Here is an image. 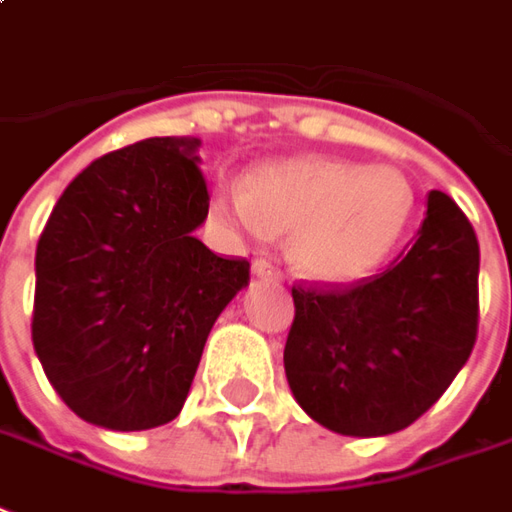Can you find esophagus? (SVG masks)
Returning <instances> with one entry per match:
<instances>
[{
  "instance_id": "esophagus-1",
  "label": "esophagus",
  "mask_w": 512,
  "mask_h": 512,
  "mask_svg": "<svg viewBox=\"0 0 512 512\" xmlns=\"http://www.w3.org/2000/svg\"><path fill=\"white\" fill-rule=\"evenodd\" d=\"M250 270H253L256 278H262V281H281V270H275L273 264L264 262V259H256Z\"/></svg>"
}]
</instances>
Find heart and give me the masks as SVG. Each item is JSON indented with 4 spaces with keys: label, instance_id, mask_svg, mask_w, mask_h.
I'll use <instances>...</instances> for the list:
<instances>
[{
    "label": "heart",
    "instance_id": "heart-1",
    "mask_svg": "<svg viewBox=\"0 0 512 512\" xmlns=\"http://www.w3.org/2000/svg\"><path fill=\"white\" fill-rule=\"evenodd\" d=\"M215 217L253 242L292 231L289 262L314 284H353L378 270L413 215V187L397 168L311 154L250 170L248 190L217 184Z\"/></svg>",
    "mask_w": 512,
    "mask_h": 512
}]
</instances>
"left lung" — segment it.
<instances>
[{
  "label": "left lung",
  "instance_id": "left-lung-1",
  "mask_svg": "<svg viewBox=\"0 0 512 512\" xmlns=\"http://www.w3.org/2000/svg\"><path fill=\"white\" fill-rule=\"evenodd\" d=\"M480 245L433 190L408 253L344 289L297 286L284 369L297 405L339 436L405 430L449 389L477 339Z\"/></svg>",
  "mask_w": 512,
  "mask_h": 512
}]
</instances>
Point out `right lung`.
I'll return each mask as SVG.
<instances>
[{
    "label": "right lung",
    "instance_id": "add662e5",
    "mask_svg": "<svg viewBox=\"0 0 512 512\" xmlns=\"http://www.w3.org/2000/svg\"><path fill=\"white\" fill-rule=\"evenodd\" d=\"M198 137H148L76 176L35 253L32 344L71 411L107 430L173 422L250 264L192 231L209 215Z\"/></svg>",
    "mask_w": 512,
    "mask_h": 512
}]
</instances>
